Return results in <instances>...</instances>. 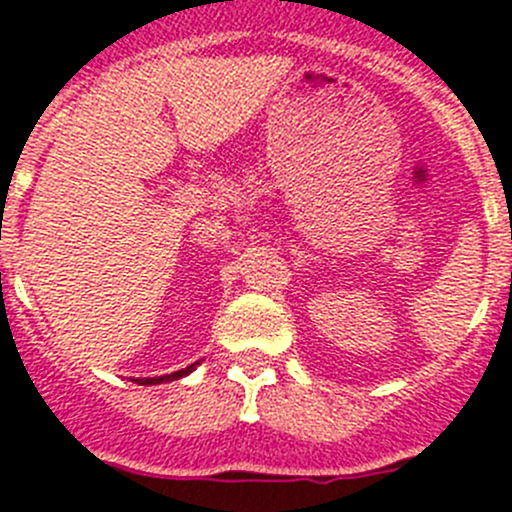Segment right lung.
I'll use <instances>...</instances> for the list:
<instances>
[{
  "label": "right lung",
  "instance_id": "add662e5",
  "mask_svg": "<svg viewBox=\"0 0 512 512\" xmlns=\"http://www.w3.org/2000/svg\"><path fill=\"white\" fill-rule=\"evenodd\" d=\"M197 366H199V361H197V364H191V366H186V369H181V371H174V374H166V376H156V379H136V384H141V386H148V384H164V381H174V379H181V376L191 374V371L197 369Z\"/></svg>",
  "mask_w": 512,
  "mask_h": 512
}]
</instances>
